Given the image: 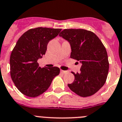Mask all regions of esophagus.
I'll use <instances>...</instances> for the list:
<instances>
[{
  "label": "esophagus",
  "mask_w": 122,
  "mask_h": 122,
  "mask_svg": "<svg viewBox=\"0 0 122 122\" xmlns=\"http://www.w3.org/2000/svg\"><path fill=\"white\" fill-rule=\"evenodd\" d=\"M68 71H64V70H61V73L62 74H66V73H68Z\"/></svg>",
  "instance_id": "34e87169"
}]
</instances>
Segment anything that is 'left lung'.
Listing matches in <instances>:
<instances>
[{"instance_id":"8db88e82","label":"left lung","mask_w":122,"mask_h":122,"mask_svg":"<svg viewBox=\"0 0 122 122\" xmlns=\"http://www.w3.org/2000/svg\"><path fill=\"white\" fill-rule=\"evenodd\" d=\"M59 36L69 42L70 58L81 63L69 88L81 97L95 94L107 80L109 68L107 51L94 33L84 29H64Z\"/></svg>"}]
</instances>
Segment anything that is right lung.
Here are the masks:
<instances>
[{
    "label": "right lung",
    "instance_id": "1",
    "mask_svg": "<svg viewBox=\"0 0 122 122\" xmlns=\"http://www.w3.org/2000/svg\"><path fill=\"white\" fill-rule=\"evenodd\" d=\"M61 31V28H31L18 40L10 54V73L15 86L25 96H39L60 74L58 67L41 68L37 60L45 54L49 41Z\"/></svg>",
    "mask_w": 122,
    "mask_h": 122
}]
</instances>
